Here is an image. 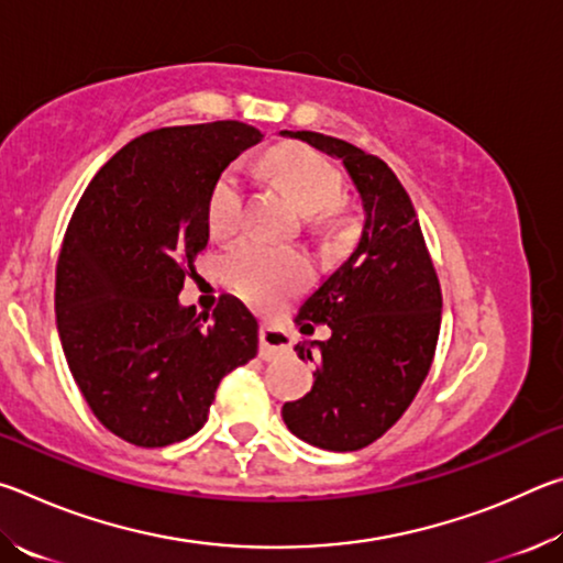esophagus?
<instances>
[{
  "instance_id": "obj_1",
  "label": "esophagus",
  "mask_w": 563,
  "mask_h": 563,
  "mask_svg": "<svg viewBox=\"0 0 563 563\" xmlns=\"http://www.w3.org/2000/svg\"><path fill=\"white\" fill-rule=\"evenodd\" d=\"M292 347V338L278 325H271L265 322L261 328V357L263 360H275L288 355Z\"/></svg>"
}]
</instances>
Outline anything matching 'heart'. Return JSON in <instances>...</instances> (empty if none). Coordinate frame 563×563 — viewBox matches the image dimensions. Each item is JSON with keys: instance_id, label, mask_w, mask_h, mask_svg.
Listing matches in <instances>:
<instances>
[{"instance_id": "1", "label": "heart", "mask_w": 563, "mask_h": 563, "mask_svg": "<svg viewBox=\"0 0 563 563\" xmlns=\"http://www.w3.org/2000/svg\"><path fill=\"white\" fill-rule=\"evenodd\" d=\"M265 168L312 225L330 231L342 223V176L325 156L300 144H283L265 156ZM243 203L241 168H225L208 201V231L218 238L231 235L243 221ZM221 275L241 298L271 305L308 283L310 263L290 247L271 245L261 238H241L221 255Z\"/></svg>"}]
</instances>
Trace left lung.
Returning <instances> with one entry per match:
<instances>
[{
    "instance_id": "left-lung-1",
    "label": "left lung",
    "mask_w": 563,
    "mask_h": 563,
    "mask_svg": "<svg viewBox=\"0 0 563 563\" xmlns=\"http://www.w3.org/2000/svg\"><path fill=\"white\" fill-rule=\"evenodd\" d=\"M283 136L340 158L365 213L355 251L300 305L298 320L325 322L332 335L295 345L318 369L310 393L283 405V419L302 442L355 452L405 415L430 373L442 322L440 280L415 206L383 158L316 131Z\"/></svg>"
}]
</instances>
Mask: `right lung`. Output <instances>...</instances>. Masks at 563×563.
I'll return each instance as SVG.
<instances>
[{
  "label": "right lung",
  "mask_w": 563,
  "mask_h": 563,
  "mask_svg": "<svg viewBox=\"0 0 563 563\" xmlns=\"http://www.w3.org/2000/svg\"><path fill=\"white\" fill-rule=\"evenodd\" d=\"M263 139L241 121L148 131L93 176L56 263V328L99 422L136 446L196 434L216 389L258 352V320L223 295L213 316L178 292L208 245V201Z\"/></svg>",
  "instance_id": "1"
}]
</instances>
